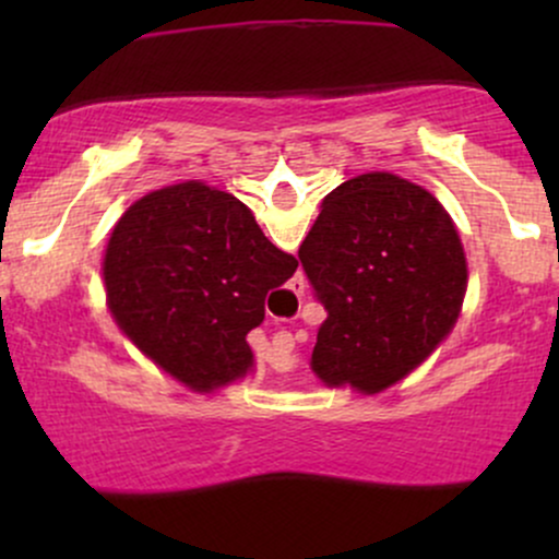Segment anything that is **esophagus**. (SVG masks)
Segmentation results:
<instances>
[{"instance_id": "obj_1", "label": "esophagus", "mask_w": 559, "mask_h": 559, "mask_svg": "<svg viewBox=\"0 0 559 559\" xmlns=\"http://www.w3.org/2000/svg\"><path fill=\"white\" fill-rule=\"evenodd\" d=\"M292 292L297 294V297H301V294H305V278H294V284H292ZM275 349H281V352H288L294 346V338H292V333H281V336H275Z\"/></svg>"}]
</instances>
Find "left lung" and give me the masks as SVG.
<instances>
[{"mask_svg": "<svg viewBox=\"0 0 559 559\" xmlns=\"http://www.w3.org/2000/svg\"><path fill=\"white\" fill-rule=\"evenodd\" d=\"M299 260L329 318L312 370L365 394L391 386L444 342L467 265L452 217L420 186L362 173L323 199Z\"/></svg>", "mask_w": 559, "mask_h": 559, "instance_id": "obj_1", "label": "left lung"}]
</instances>
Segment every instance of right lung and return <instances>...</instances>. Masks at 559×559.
<instances>
[{
  "instance_id": "right-lung-1",
  "label": "right lung",
  "mask_w": 559,
  "mask_h": 559,
  "mask_svg": "<svg viewBox=\"0 0 559 559\" xmlns=\"http://www.w3.org/2000/svg\"><path fill=\"white\" fill-rule=\"evenodd\" d=\"M297 265L239 199L186 181L141 197L118 221L105 254L107 301L152 360L210 391L247 373V333Z\"/></svg>"
}]
</instances>
